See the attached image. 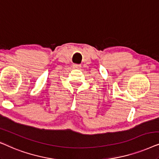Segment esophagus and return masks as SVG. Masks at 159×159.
Returning a JSON list of instances; mask_svg holds the SVG:
<instances>
[{"mask_svg": "<svg viewBox=\"0 0 159 159\" xmlns=\"http://www.w3.org/2000/svg\"><path fill=\"white\" fill-rule=\"evenodd\" d=\"M81 65H78V64H73V67L75 69H79V68H81Z\"/></svg>", "mask_w": 159, "mask_h": 159, "instance_id": "1", "label": "esophagus"}]
</instances>
